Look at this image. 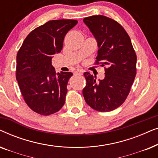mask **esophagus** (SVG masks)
I'll return each instance as SVG.
<instances>
[{
  "label": "esophagus",
  "mask_w": 158,
  "mask_h": 158,
  "mask_svg": "<svg viewBox=\"0 0 158 158\" xmlns=\"http://www.w3.org/2000/svg\"><path fill=\"white\" fill-rule=\"evenodd\" d=\"M83 73V70H77L75 72V74H79V75H82Z\"/></svg>",
  "instance_id": "34e87169"
}]
</instances>
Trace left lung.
I'll list each match as a JSON object with an SVG mask.
<instances>
[{"instance_id":"left-lung-1","label":"left lung","mask_w":158,"mask_h":158,"mask_svg":"<svg viewBox=\"0 0 158 158\" xmlns=\"http://www.w3.org/2000/svg\"><path fill=\"white\" fill-rule=\"evenodd\" d=\"M98 42L95 64L105 69V77L84 73L86 85L83 90L85 102L98 111H111L124 102L137 74V55L130 37L122 25L102 15L83 19Z\"/></svg>"}]
</instances>
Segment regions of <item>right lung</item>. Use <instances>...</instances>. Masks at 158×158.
Returning <instances> with one entry per match:
<instances>
[{
	"label": "right lung",
	"instance_id": "obj_1",
	"mask_svg": "<svg viewBox=\"0 0 158 158\" xmlns=\"http://www.w3.org/2000/svg\"><path fill=\"white\" fill-rule=\"evenodd\" d=\"M77 23L72 19L47 21L30 32L17 53L16 77L21 94L28 106L41 115L55 114L64 104L73 74H57L51 60L61 52L64 36Z\"/></svg>",
	"mask_w": 158,
	"mask_h": 158
}]
</instances>
